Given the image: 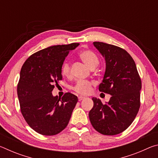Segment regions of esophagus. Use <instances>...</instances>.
Returning a JSON list of instances; mask_svg holds the SVG:
<instances>
[{
    "label": "esophagus",
    "mask_w": 158,
    "mask_h": 158,
    "mask_svg": "<svg viewBox=\"0 0 158 158\" xmlns=\"http://www.w3.org/2000/svg\"><path fill=\"white\" fill-rule=\"evenodd\" d=\"M85 98L84 97V96H79L78 97V100L79 101H81L82 100H84V99H85Z\"/></svg>",
    "instance_id": "34e87169"
}]
</instances>
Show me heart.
Listing matches in <instances>:
<instances>
[{
  "mask_svg": "<svg viewBox=\"0 0 158 158\" xmlns=\"http://www.w3.org/2000/svg\"><path fill=\"white\" fill-rule=\"evenodd\" d=\"M79 56L81 60L90 69H94L99 63L98 56L90 49H84L79 53ZM61 73L65 77H69L71 75L70 64L68 61H65L63 64L61 68ZM93 83L86 80H79L73 87V89L76 93L81 95L89 94L91 90Z\"/></svg>",
  "mask_w": 158,
  "mask_h": 158,
  "instance_id": "heart-1",
  "label": "heart"
}]
</instances>
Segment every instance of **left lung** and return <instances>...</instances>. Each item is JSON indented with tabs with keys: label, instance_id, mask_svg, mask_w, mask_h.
I'll list each match as a JSON object with an SVG mask.
<instances>
[{
	"label": "left lung",
	"instance_id": "1",
	"mask_svg": "<svg viewBox=\"0 0 158 158\" xmlns=\"http://www.w3.org/2000/svg\"><path fill=\"white\" fill-rule=\"evenodd\" d=\"M94 46L106 61L100 92L110 94L107 103L93 98L89 118L95 130L105 135H116L132 124L140 108L141 81L132 56L122 48L104 42Z\"/></svg>",
	"mask_w": 158,
	"mask_h": 158
}]
</instances>
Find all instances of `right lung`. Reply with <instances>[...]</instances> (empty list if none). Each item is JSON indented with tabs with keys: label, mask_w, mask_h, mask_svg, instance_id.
<instances>
[{
	"label": "right lung",
	"mask_w": 158,
	"mask_h": 158,
	"mask_svg": "<svg viewBox=\"0 0 158 158\" xmlns=\"http://www.w3.org/2000/svg\"><path fill=\"white\" fill-rule=\"evenodd\" d=\"M79 43L54 45L32 54L20 72L17 95L20 109L32 129L42 135L52 136L68 125L78 98L66 93L53 97L54 84L62 80L61 68L65 57Z\"/></svg>",
	"instance_id": "1"
}]
</instances>
